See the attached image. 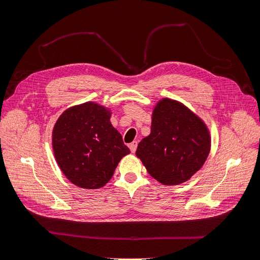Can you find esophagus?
Instances as JSON below:
<instances>
[{
	"instance_id": "34e87169",
	"label": "esophagus",
	"mask_w": 260,
	"mask_h": 260,
	"mask_svg": "<svg viewBox=\"0 0 260 260\" xmlns=\"http://www.w3.org/2000/svg\"><path fill=\"white\" fill-rule=\"evenodd\" d=\"M136 148H137V142H136V141L132 142L131 144H129V150H131V152H132V153H135Z\"/></svg>"
}]
</instances>
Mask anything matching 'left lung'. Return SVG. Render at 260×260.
<instances>
[{
  "instance_id": "8db88e82",
  "label": "left lung",
  "mask_w": 260,
  "mask_h": 260,
  "mask_svg": "<svg viewBox=\"0 0 260 260\" xmlns=\"http://www.w3.org/2000/svg\"><path fill=\"white\" fill-rule=\"evenodd\" d=\"M210 146L204 121L182 103L163 98L153 109L151 134L140 142L136 156L159 183L178 185L202 168Z\"/></svg>"
}]
</instances>
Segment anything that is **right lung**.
I'll list each match as a JSON object with an SVG mask.
<instances>
[{
  "label": "right lung",
  "mask_w": 260,
  "mask_h": 260,
  "mask_svg": "<svg viewBox=\"0 0 260 260\" xmlns=\"http://www.w3.org/2000/svg\"><path fill=\"white\" fill-rule=\"evenodd\" d=\"M110 110L87 102L60 115L52 131L56 161L67 179L82 189H99L112 179L127 147L110 123Z\"/></svg>",
  "instance_id": "obj_1"
}]
</instances>
